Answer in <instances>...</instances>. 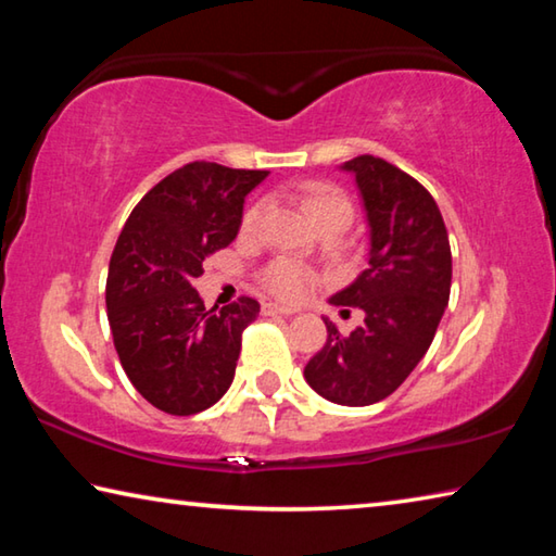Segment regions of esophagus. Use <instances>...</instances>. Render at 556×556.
<instances>
[{
	"instance_id": "esophagus-1",
	"label": "esophagus",
	"mask_w": 556,
	"mask_h": 556,
	"mask_svg": "<svg viewBox=\"0 0 556 556\" xmlns=\"http://www.w3.org/2000/svg\"><path fill=\"white\" fill-rule=\"evenodd\" d=\"M262 314L265 316H294L296 308L277 304V301H267V304H262Z\"/></svg>"
}]
</instances>
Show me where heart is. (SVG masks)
Returning <instances> with one entry per match:
<instances>
[{
	"mask_svg": "<svg viewBox=\"0 0 556 556\" xmlns=\"http://www.w3.org/2000/svg\"><path fill=\"white\" fill-rule=\"evenodd\" d=\"M296 201L301 208H304L306 218L314 223V228H324L328 223H348L353 218L351 201L345 199L341 188H336L326 181H306L301 184L296 191ZM262 220V203L250 205L242 215V232H255ZM262 285L269 291L285 301H296L304 299L314 287V275L304 267L294 265L289 260H275L271 265L262 271Z\"/></svg>",
	"mask_w": 556,
	"mask_h": 556,
	"instance_id": "obj_1",
	"label": "heart"
}]
</instances>
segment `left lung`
<instances>
[{"mask_svg":"<svg viewBox=\"0 0 556 556\" xmlns=\"http://www.w3.org/2000/svg\"><path fill=\"white\" fill-rule=\"evenodd\" d=\"M343 172L361 188L370 252L368 269L331 304L363 308L365 321L341 336L324 318L326 345L304 378L328 402L368 407L390 397L434 341L448 304L451 248L439 205L417 178L372 154L351 159Z\"/></svg>","mask_w":556,"mask_h":556,"instance_id":"8db88e82","label":"left lung"}]
</instances>
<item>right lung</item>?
I'll return each mask as SVG.
<instances>
[{
  "instance_id": "obj_1",
  "label": "right lung",
  "mask_w": 556,
  "mask_h": 556,
  "mask_svg": "<svg viewBox=\"0 0 556 556\" xmlns=\"http://www.w3.org/2000/svg\"><path fill=\"white\" fill-rule=\"evenodd\" d=\"M269 172L193 162L135 205L110 257L108 321L129 382L156 409L191 417L235 378L242 331L260 304L240 296L205 312L193 281L203 260L235 240L242 203Z\"/></svg>"
}]
</instances>
